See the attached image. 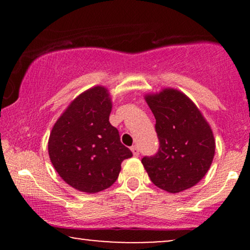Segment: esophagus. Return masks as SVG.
<instances>
[{"label":"esophagus","instance_id":"obj_1","mask_svg":"<svg viewBox=\"0 0 250 250\" xmlns=\"http://www.w3.org/2000/svg\"><path fill=\"white\" fill-rule=\"evenodd\" d=\"M131 150H132L133 155H134L135 157H138V156L140 155V152H139V146H133L132 148H131Z\"/></svg>","mask_w":250,"mask_h":250}]
</instances>
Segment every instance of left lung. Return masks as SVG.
Returning a JSON list of instances; mask_svg holds the SVG:
<instances>
[{
    "label": "left lung",
    "mask_w": 250,
    "mask_h": 250,
    "mask_svg": "<svg viewBox=\"0 0 250 250\" xmlns=\"http://www.w3.org/2000/svg\"><path fill=\"white\" fill-rule=\"evenodd\" d=\"M145 98L156 118L159 149L141 162L156 187L182 192L209 169L215 155L213 131L197 105L179 90L164 88Z\"/></svg>",
    "instance_id": "8db88e82"
}]
</instances>
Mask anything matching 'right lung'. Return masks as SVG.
<instances>
[{
  "label": "right lung",
  "instance_id": "add662e5",
  "mask_svg": "<svg viewBox=\"0 0 250 250\" xmlns=\"http://www.w3.org/2000/svg\"><path fill=\"white\" fill-rule=\"evenodd\" d=\"M111 108L107 88H88L71 101L51 131V163L64 182L82 192L108 189L123 160L133 156L109 122Z\"/></svg>",
  "mask_w": 250,
  "mask_h": 250
}]
</instances>
